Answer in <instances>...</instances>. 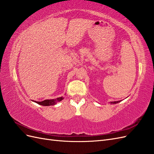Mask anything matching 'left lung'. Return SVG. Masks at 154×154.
I'll return each mask as SVG.
<instances>
[{"mask_svg":"<svg viewBox=\"0 0 154 154\" xmlns=\"http://www.w3.org/2000/svg\"><path fill=\"white\" fill-rule=\"evenodd\" d=\"M121 101H122V100H119V101H112V102H109V103L110 104H117V103H120Z\"/></svg>","mask_w":154,"mask_h":154,"instance_id":"left-lung-1","label":"left lung"}]
</instances>
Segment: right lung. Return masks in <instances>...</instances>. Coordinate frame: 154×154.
Returning a JSON list of instances; mask_svg holds the SVG:
<instances>
[{
	"mask_svg": "<svg viewBox=\"0 0 154 154\" xmlns=\"http://www.w3.org/2000/svg\"><path fill=\"white\" fill-rule=\"evenodd\" d=\"M63 99H64L63 97H60L56 98V99H46L43 101H35V100H32V101L37 103L38 104L42 105V106H53V105H55L57 104V102L60 101Z\"/></svg>",
	"mask_w": 154,
	"mask_h": 154,
	"instance_id": "1",
	"label": "right lung"
}]
</instances>
